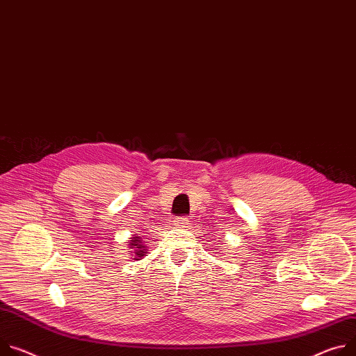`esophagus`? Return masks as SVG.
Listing matches in <instances>:
<instances>
[{"label":"esophagus","instance_id":"34e87169","mask_svg":"<svg viewBox=\"0 0 356 356\" xmlns=\"http://www.w3.org/2000/svg\"><path fill=\"white\" fill-rule=\"evenodd\" d=\"M188 224V218L186 216H179L173 220V225H186Z\"/></svg>","mask_w":356,"mask_h":356}]
</instances>
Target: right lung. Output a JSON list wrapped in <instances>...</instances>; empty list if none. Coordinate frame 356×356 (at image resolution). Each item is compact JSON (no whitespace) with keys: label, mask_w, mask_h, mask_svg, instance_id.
Wrapping results in <instances>:
<instances>
[{"label":"right lung","mask_w":356,"mask_h":356,"mask_svg":"<svg viewBox=\"0 0 356 356\" xmlns=\"http://www.w3.org/2000/svg\"><path fill=\"white\" fill-rule=\"evenodd\" d=\"M131 245H134V247H131V248H138L136 250V258H138V260H140V258L145 255V250H142V248H145V245L142 244V240H140V237H134L132 240H131ZM136 258H135V260H136Z\"/></svg>","instance_id":"1"}]
</instances>
